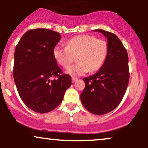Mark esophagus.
<instances>
[{"instance_id":"34e87169","label":"esophagus","mask_w":148,"mask_h":148,"mask_svg":"<svg viewBox=\"0 0 148 148\" xmlns=\"http://www.w3.org/2000/svg\"><path fill=\"white\" fill-rule=\"evenodd\" d=\"M77 80H78L77 78H76V77H72V83L76 82V81H77Z\"/></svg>"}]
</instances>
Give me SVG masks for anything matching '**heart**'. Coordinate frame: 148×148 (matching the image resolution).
<instances>
[{
    "mask_svg": "<svg viewBox=\"0 0 148 148\" xmlns=\"http://www.w3.org/2000/svg\"><path fill=\"white\" fill-rule=\"evenodd\" d=\"M108 53V42L90 35H80L67 42L66 47L56 46L53 55L61 67L68 68L76 56L77 62L67 72L73 76H81L88 71L94 72L101 67Z\"/></svg>",
    "mask_w": 148,
    "mask_h": 148,
    "instance_id": "1",
    "label": "heart"
}]
</instances>
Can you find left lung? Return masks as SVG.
I'll use <instances>...</instances> for the list:
<instances>
[{
    "label": "left lung",
    "mask_w": 148,
    "mask_h": 148,
    "mask_svg": "<svg viewBox=\"0 0 148 148\" xmlns=\"http://www.w3.org/2000/svg\"><path fill=\"white\" fill-rule=\"evenodd\" d=\"M107 37L108 53L104 63L97 73L84 78L86 86L81 100L88 111L103 115L120 104L130 80L128 54L122 42L115 34L97 29Z\"/></svg>",
    "instance_id": "1"
}]
</instances>
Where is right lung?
<instances>
[{
  "mask_svg": "<svg viewBox=\"0 0 148 148\" xmlns=\"http://www.w3.org/2000/svg\"><path fill=\"white\" fill-rule=\"evenodd\" d=\"M60 34L45 28L29 30L16 46L13 76L20 97L40 113L55 109L72 85L53 55Z\"/></svg>",
  "mask_w": 148,
  "mask_h": 148,
  "instance_id": "1",
  "label": "right lung"
}]
</instances>
